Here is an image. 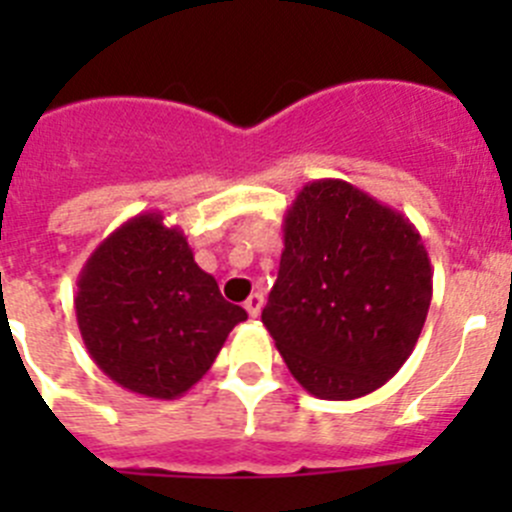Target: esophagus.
<instances>
[{"label": "esophagus", "mask_w": 512, "mask_h": 512, "mask_svg": "<svg viewBox=\"0 0 512 512\" xmlns=\"http://www.w3.org/2000/svg\"><path fill=\"white\" fill-rule=\"evenodd\" d=\"M243 307H246V312H248V315H251V318H259L261 307H264V295H259V292H253V295L248 297L246 302H243Z\"/></svg>", "instance_id": "34e87169"}]
</instances>
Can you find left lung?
<instances>
[{"mask_svg": "<svg viewBox=\"0 0 512 512\" xmlns=\"http://www.w3.org/2000/svg\"><path fill=\"white\" fill-rule=\"evenodd\" d=\"M284 251L261 323L320 400L379 390L410 359L433 297L423 238L343 179H315L284 212Z\"/></svg>", "mask_w": 512, "mask_h": 512, "instance_id": "left-lung-1", "label": "left lung"}]
</instances>
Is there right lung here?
<instances>
[{
	"mask_svg": "<svg viewBox=\"0 0 512 512\" xmlns=\"http://www.w3.org/2000/svg\"><path fill=\"white\" fill-rule=\"evenodd\" d=\"M74 307L94 364L153 400L192 390L248 318L220 295L184 230L166 225L161 212L130 217L94 248L76 279Z\"/></svg>",
	"mask_w": 512,
	"mask_h": 512,
	"instance_id": "obj_1",
	"label": "right lung"
}]
</instances>
